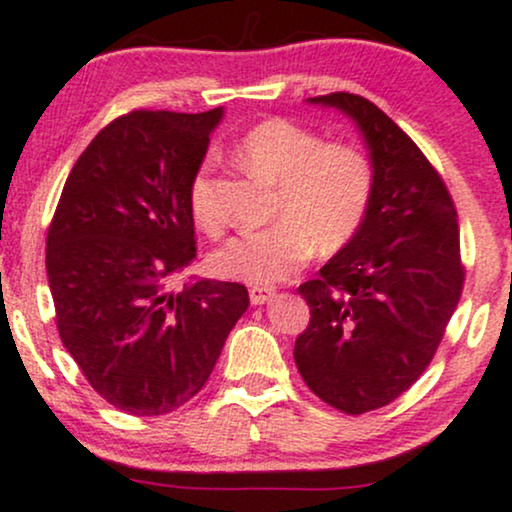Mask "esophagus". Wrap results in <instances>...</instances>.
I'll return each mask as SVG.
<instances>
[{"mask_svg":"<svg viewBox=\"0 0 512 512\" xmlns=\"http://www.w3.org/2000/svg\"><path fill=\"white\" fill-rule=\"evenodd\" d=\"M274 295H276L274 288L252 286V288H250V303H252V305H264V303H269V300H272Z\"/></svg>","mask_w":512,"mask_h":512,"instance_id":"esophagus-1","label":"esophagus"}]
</instances>
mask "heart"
Wrapping results in <instances>:
<instances>
[{"label":"heart","mask_w":512,"mask_h":512,"mask_svg":"<svg viewBox=\"0 0 512 512\" xmlns=\"http://www.w3.org/2000/svg\"><path fill=\"white\" fill-rule=\"evenodd\" d=\"M245 169L276 186L274 224L243 231L221 243L209 264L221 279L272 286L293 276L312 250L336 252L355 238L374 195V166L360 147L324 143L310 128L288 119L252 126L236 145ZM214 164L207 159L190 181L195 224L219 233L224 217L214 193Z\"/></svg>","instance_id":"heart-1"}]
</instances>
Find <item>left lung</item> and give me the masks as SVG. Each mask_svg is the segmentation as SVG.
<instances>
[{"instance_id":"left-lung-1","label":"left lung","mask_w":512,"mask_h":512,"mask_svg":"<svg viewBox=\"0 0 512 512\" xmlns=\"http://www.w3.org/2000/svg\"><path fill=\"white\" fill-rule=\"evenodd\" d=\"M307 102L357 123L374 195L355 238L298 288L310 324L293 357L315 396L362 415L408 391L439 348L465 281L458 212L439 171L377 104L350 92Z\"/></svg>"}]
</instances>
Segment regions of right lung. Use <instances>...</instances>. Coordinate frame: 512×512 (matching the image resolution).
<instances>
[{"instance_id":"right-lung-1","label":"right lung","mask_w":512,"mask_h":512,"mask_svg":"<svg viewBox=\"0 0 512 512\" xmlns=\"http://www.w3.org/2000/svg\"><path fill=\"white\" fill-rule=\"evenodd\" d=\"M224 109L138 112L104 126L73 164L47 231L61 343L100 396L128 415L181 408L248 310L231 281H169L195 260L190 181Z\"/></svg>"}]
</instances>
